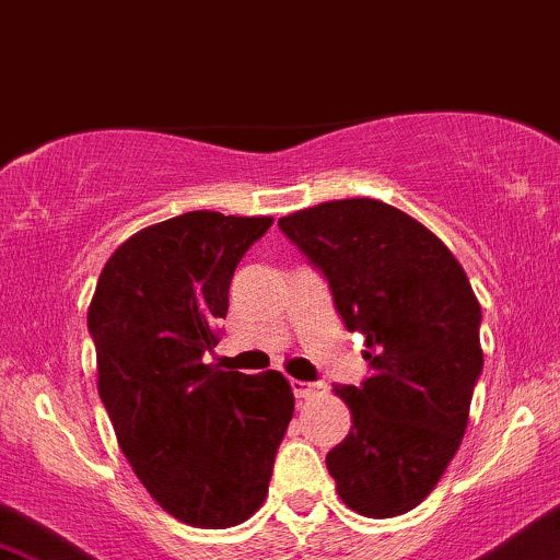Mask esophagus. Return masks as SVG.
<instances>
[{"label": "esophagus", "mask_w": 560, "mask_h": 560, "mask_svg": "<svg viewBox=\"0 0 560 560\" xmlns=\"http://www.w3.org/2000/svg\"><path fill=\"white\" fill-rule=\"evenodd\" d=\"M292 389L298 397H318L326 392V384H311V382H300V378H292Z\"/></svg>", "instance_id": "34e87169"}]
</instances>
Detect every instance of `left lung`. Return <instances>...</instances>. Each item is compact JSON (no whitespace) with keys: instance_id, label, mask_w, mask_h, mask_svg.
<instances>
[{"instance_id":"left-lung-1","label":"left lung","mask_w":560,"mask_h":560,"mask_svg":"<svg viewBox=\"0 0 560 560\" xmlns=\"http://www.w3.org/2000/svg\"><path fill=\"white\" fill-rule=\"evenodd\" d=\"M279 229L326 276L374 369L363 387L334 384L352 419L326 455L337 494L369 518L413 511L458 453L485 363L464 266L382 199H331L279 218Z\"/></svg>"}]
</instances>
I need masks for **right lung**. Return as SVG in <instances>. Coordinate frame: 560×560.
<instances>
[{
	"instance_id": "right-lung-1",
	"label": "right lung",
	"mask_w": 560,
	"mask_h": 560,
	"mask_svg": "<svg viewBox=\"0 0 560 560\" xmlns=\"http://www.w3.org/2000/svg\"><path fill=\"white\" fill-rule=\"evenodd\" d=\"M271 223L191 210L141 229L105 262L89 305L96 389L118 447L158 505L199 529L236 526L266 503L294 413L279 371L202 363L236 262Z\"/></svg>"
}]
</instances>
